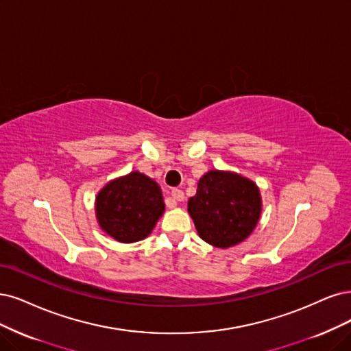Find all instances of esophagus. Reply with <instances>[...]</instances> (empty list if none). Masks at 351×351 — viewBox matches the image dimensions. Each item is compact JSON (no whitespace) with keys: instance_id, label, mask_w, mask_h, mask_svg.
I'll list each match as a JSON object with an SVG mask.
<instances>
[{"instance_id":"obj_1","label":"esophagus","mask_w":351,"mask_h":351,"mask_svg":"<svg viewBox=\"0 0 351 351\" xmlns=\"http://www.w3.org/2000/svg\"><path fill=\"white\" fill-rule=\"evenodd\" d=\"M171 195H172V198H173L175 201H184V198H185L184 192L180 191V189H178V188H173V189L171 191Z\"/></svg>"}]
</instances>
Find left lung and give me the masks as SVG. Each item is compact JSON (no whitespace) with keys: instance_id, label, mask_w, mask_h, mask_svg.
I'll return each instance as SVG.
<instances>
[{"instance_id":"left-lung-1","label":"left lung","mask_w":351,"mask_h":351,"mask_svg":"<svg viewBox=\"0 0 351 351\" xmlns=\"http://www.w3.org/2000/svg\"><path fill=\"white\" fill-rule=\"evenodd\" d=\"M188 213L204 241L228 249L256 228L262 214L261 191L239 173L210 171L199 179L195 197L189 198Z\"/></svg>"}]
</instances>
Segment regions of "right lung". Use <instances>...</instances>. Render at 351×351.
Masks as SVG:
<instances>
[{"label": "right lung", "mask_w": 351, "mask_h": 351, "mask_svg": "<svg viewBox=\"0 0 351 351\" xmlns=\"http://www.w3.org/2000/svg\"><path fill=\"white\" fill-rule=\"evenodd\" d=\"M163 211L160 186L140 172L111 180L98 192L95 199L99 227L120 243L146 239Z\"/></svg>", "instance_id": "1"}]
</instances>
